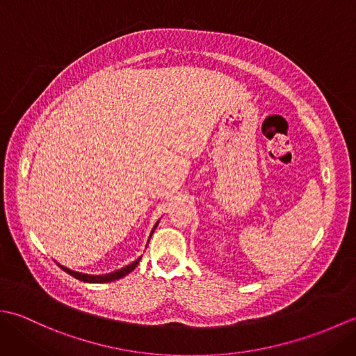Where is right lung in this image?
Here are the masks:
<instances>
[{
	"label": "right lung",
	"instance_id": "obj_1",
	"mask_svg": "<svg viewBox=\"0 0 356 356\" xmlns=\"http://www.w3.org/2000/svg\"><path fill=\"white\" fill-rule=\"evenodd\" d=\"M157 225H159V220H157V223L154 225V228L151 229L149 238H151V236H153V232H154V229L157 228ZM149 238H148V241H149ZM140 259H142V257H139L138 260L131 261L130 264H127V266H124V268H120V269H118V270H113V272H110V274H102V275L82 274V272L72 270V269H69V268L63 266V264H59V266H61V269H64V270L67 272V274H70L72 277L78 278V280H81V282H84V283H108V282H115V280H119V278H122V277H125V275L130 274V272H131L136 266H138L139 261H140Z\"/></svg>",
	"mask_w": 356,
	"mask_h": 356
}]
</instances>
